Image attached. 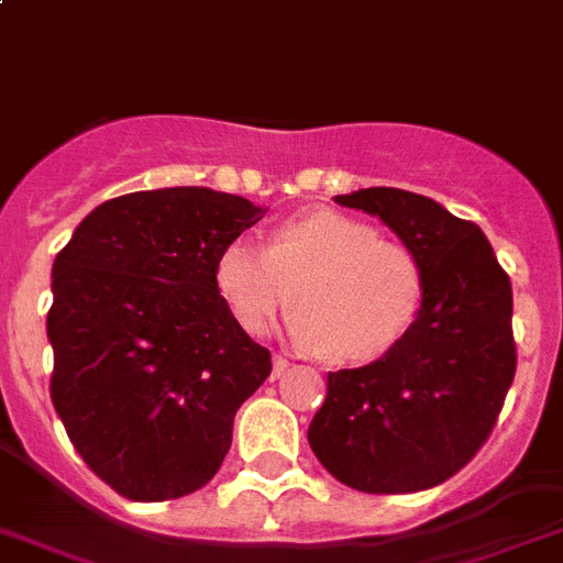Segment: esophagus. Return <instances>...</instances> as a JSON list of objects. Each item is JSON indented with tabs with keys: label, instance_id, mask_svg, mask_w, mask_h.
Instances as JSON below:
<instances>
[{
	"label": "esophagus",
	"instance_id": "obj_1",
	"mask_svg": "<svg viewBox=\"0 0 563 563\" xmlns=\"http://www.w3.org/2000/svg\"><path fill=\"white\" fill-rule=\"evenodd\" d=\"M286 369H289V361H286L283 354H274V357H272V377H280Z\"/></svg>",
	"mask_w": 563,
	"mask_h": 563
}]
</instances>
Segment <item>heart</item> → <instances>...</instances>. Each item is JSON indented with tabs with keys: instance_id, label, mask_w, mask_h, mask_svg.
I'll use <instances>...</instances> for the list:
<instances>
[{
	"instance_id": "heart-1",
	"label": "heart",
	"mask_w": 563,
	"mask_h": 563,
	"mask_svg": "<svg viewBox=\"0 0 563 563\" xmlns=\"http://www.w3.org/2000/svg\"><path fill=\"white\" fill-rule=\"evenodd\" d=\"M214 283L249 334L266 332L297 300L291 338L340 363L389 352L423 300V272L404 243L332 211L280 225L268 245L245 234L229 240L217 254Z\"/></svg>"
}]
</instances>
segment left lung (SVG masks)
<instances>
[{"mask_svg":"<svg viewBox=\"0 0 563 563\" xmlns=\"http://www.w3.org/2000/svg\"><path fill=\"white\" fill-rule=\"evenodd\" d=\"M398 234L423 272L409 332L377 361L329 372L309 446L340 484L432 489L484 446L515 377L512 286L475 223L400 188L338 194Z\"/></svg>","mask_w":563,"mask_h":563,"instance_id":"left-lung-1","label":"left lung"}]
</instances>
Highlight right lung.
<instances>
[{
    "label": "right lung",
    "instance_id": "obj_1",
    "mask_svg": "<svg viewBox=\"0 0 563 563\" xmlns=\"http://www.w3.org/2000/svg\"><path fill=\"white\" fill-rule=\"evenodd\" d=\"M245 197L202 186L102 202L51 272V400L74 450L131 500L200 489L231 446L240 406L272 354L231 318L214 263L263 220Z\"/></svg>",
    "mask_w": 563,
    "mask_h": 563
}]
</instances>
